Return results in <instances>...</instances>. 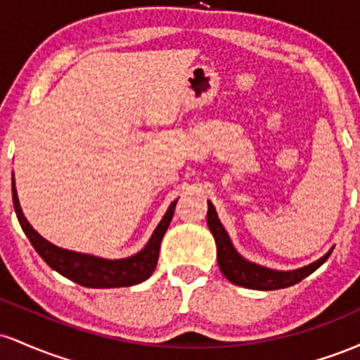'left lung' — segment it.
Returning <instances> with one entry per match:
<instances>
[{"label":"left lung","mask_w":360,"mask_h":360,"mask_svg":"<svg viewBox=\"0 0 360 360\" xmlns=\"http://www.w3.org/2000/svg\"><path fill=\"white\" fill-rule=\"evenodd\" d=\"M206 221H208L210 230H212L214 242H217V259L220 271L223 272L230 283L243 286L249 289H257V291H272V289L289 288L292 284L303 281L307 276L315 272L321 264L328 259L332 250H328L323 257H320L315 262L308 266L300 267L295 271H274L267 267L257 266V264L249 262L233 249L232 240L229 233L223 229V225L218 220V214L214 212V206L208 201V213H206Z\"/></svg>","instance_id":"1"}]
</instances>
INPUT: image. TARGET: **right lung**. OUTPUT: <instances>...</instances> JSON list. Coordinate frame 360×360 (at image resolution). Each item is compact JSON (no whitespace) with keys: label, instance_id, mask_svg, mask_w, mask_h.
Returning a JSON list of instances; mask_svg holds the SVG:
<instances>
[{"label":"right lung","instance_id":"obj_1","mask_svg":"<svg viewBox=\"0 0 360 360\" xmlns=\"http://www.w3.org/2000/svg\"><path fill=\"white\" fill-rule=\"evenodd\" d=\"M11 191H13V205L20 225H22L23 232L28 237V240L32 242L34 249L39 252L40 257L64 278L86 288H125L134 286V284H139L150 278L157 266V259H159L160 242H162L164 233H166L169 223L172 220L177 203V200L172 201L164 218L152 233L150 240L147 242V245L139 254L125 259L110 260L60 249V247L45 240L42 235L37 233V230H34V226L23 217L15 188V177L13 184H11Z\"/></svg>","mask_w":360,"mask_h":360}]
</instances>
